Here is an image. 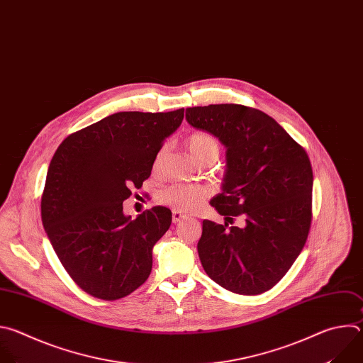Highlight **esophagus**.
<instances>
[{"label": "esophagus", "mask_w": 363, "mask_h": 363, "mask_svg": "<svg viewBox=\"0 0 363 363\" xmlns=\"http://www.w3.org/2000/svg\"><path fill=\"white\" fill-rule=\"evenodd\" d=\"M184 214H182L180 211H177V210H173V223H179L180 220H183L184 219Z\"/></svg>", "instance_id": "esophagus-1"}]
</instances>
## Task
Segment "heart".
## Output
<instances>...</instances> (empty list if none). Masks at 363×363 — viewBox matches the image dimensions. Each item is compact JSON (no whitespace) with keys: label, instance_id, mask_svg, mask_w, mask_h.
<instances>
[{"label":"heart","instance_id":"obj_1","mask_svg":"<svg viewBox=\"0 0 363 363\" xmlns=\"http://www.w3.org/2000/svg\"><path fill=\"white\" fill-rule=\"evenodd\" d=\"M187 147L191 153V156L200 162L206 159L207 156H216L219 157L220 155V144L217 138L208 133L204 131H196L190 134L187 138ZM162 159V153L157 156L156 167L159 164V160ZM208 190L203 186H191V184H172L160 190L157 194V201L160 204L169 206L173 210H177L180 213H190L197 210L203 200L207 197Z\"/></svg>","mask_w":363,"mask_h":363}]
</instances>
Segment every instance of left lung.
Wrapping results in <instances>:
<instances>
[{
  "label": "left lung",
  "mask_w": 363,
  "mask_h": 363,
  "mask_svg": "<svg viewBox=\"0 0 363 363\" xmlns=\"http://www.w3.org/2000/svg\"><path fill=\"white\" fill-rule=\"evenodd\" d=\"M187 121L228 147L223 193L210 204L243 228L203 220L206 273L239 295L267 292L302 252L312 223L313 172L306 150L266 113L240 104L186 108Z\"/></svg>",
  "instance_id": "8db88e82"
}]
</instances>
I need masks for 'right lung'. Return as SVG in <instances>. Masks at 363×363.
<instances>
[{"mask_svg": "<svg viewBox=\"0 0 363 363\" xmlns=\"http://www.w3.org/2000/svg\"><path fill=\"white\" fill-rule=\"evenodd\" d=\"M184 117L121 111L62 140L48 166L41 219L69 277L97 299L118 301L147 280L153 246L172 211L153 207L133 220L123 201L152 174L153 163Z\"/></svg>", "mask_w": 363, "mask_h": 363, "instance_id": "1", "label": "right lung"}]
</instances>
